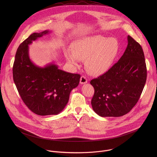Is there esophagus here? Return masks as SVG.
Here are the masks:
<instances>
[{
    "mask_svg": "<svg viewBox=\"0 0 157 157\" xmlns=\"http://www.w3.org/2000/svg\"><path fill=\"white\" fill-rule=\"evenodd\" d=\"M87 82H88V79H87V78H86L85 76H84V75L82 76L81 78H80V84L83 85V84L87 83Z\"/></svg>",
    "mask_w": 157,
    "mask_h": 157,
    "instance_id": "obj_1",
    "label": "esophagus"
}]
</instances>
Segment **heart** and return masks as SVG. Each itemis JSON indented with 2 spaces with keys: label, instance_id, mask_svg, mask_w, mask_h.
Listing matches in <instances>:
<instances>
[{
  "label": "heart",
  "instance_id": "heart-1",
  "mask_svg": "<svg viewBox=\"0 0 157 157\" xmlns=\"http://www.w3.org/2000/svg\"><path fill=\"white\" fill-rule=\"evenodd\" d=\"M72 54L67 52V60L78 66V60L85 61L88 71L93 75L106 72L113 64L119 52L116 39L96 35L82 38L72 45Z\"/></svg>",
  "mask_w": 157,
  "mask_h": 157
}]
</instances>
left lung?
I'll list each match as a JSON object with an SVG mask.
<instances>
[{"label":"left lung","instance_id":"left-lung-1","mask_svg":"<svg viewBox=\"0 0 157 157\" xmlns=\"http://www.w3.org/2000/svg\"><path fill=\"white\" fill-rule=\"evenodd\" d=\"M128 43L118 62L90 82L94 88L92 109L100 117L126 114L136 105L144 87L147 69L143 49L129 36Z\"/></svg>","mask_w":157,"mask_h":157}]
</instances>
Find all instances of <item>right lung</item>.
I'll return each instance as SVG.
<instances>
[{"label":"right lung","mask_w":157,"mask_h":157,"mask_svg":"<svg viewBox=\"0 0 157 157\" xmlns=\"http://www.w3.org/2000/svg\"><path fill=\"white\" fill-rule=\"evenodd\" d=\"M51 31L34 33L19 45L13 67V80L26 106L39 115H57L67 105L71 90L79 84L80 75L59 69L49 63L35 65L29 56V45Z\"/></svg>","instance_id":"obj_1"}]
</instances>
